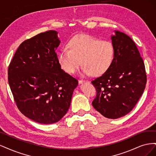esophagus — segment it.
Listing matches in <instances>:
<instances>
[{"label": "esophagus", "mask_w": 156, "mask_h": 156, "mask_svg": "<svg viewBox=\"0 0 156 156\" xmlns=\"http://www.w3.org/2000/svg\"><path fill=\"white\" fill-rule=\"evenodd\" d=\"M84 83H89V81H83V80H79V84H83Z\"/></svg>", "instance_id": "1"}]
</instances>
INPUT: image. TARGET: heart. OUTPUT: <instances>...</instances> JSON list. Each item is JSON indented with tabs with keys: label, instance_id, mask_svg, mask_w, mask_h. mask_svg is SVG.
Returning a JSON list of instances; mask_svg holds the SVG:
<instances>
[{
	"label": "heart",
	"instance_id": "b5f03b06",
	"mask_svg": "<svg viewBox=\"0 0 156 156\" xmlns=\"http://www.w3.org/2000/svg\"><path fill=\"white\" fill-rule=\"evenodd\" d=\"M68 49L64 48L58 56V63L66 72L72 74L80 64L82 76H100L110 68L115 57V48L109 41L88 34H78L69 40Z\"/></svg>",
	"mask_w": 156,
	"mask_h": 156
}]
</instances>
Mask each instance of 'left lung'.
<instances>
[{
    "label": "left lung",
    "instance_id": "left-lung-1",
    "mask_svg": "<svg viewBox=\"0 0 156 156\" xmlns=\"http://www.w3.org/2000/svg\"><path fill=\"white\" fill-rule=\"evenodd\" d=\"M111 36L115 57L110 68L92 81L97 91L92 101L95 109L107 119H116L129 113L144 90V64L135 42L119 30Z\"/></svg>",
    "mask_w": 156,
    "mask_h": 156
}]
</instances>
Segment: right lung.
Segmentation results:
<instances>
[{
	"mask_svg": "<svg viewBox=\"0 0 156 156\" xmlns=\"http://www.w3.org/2000/svg\"><path fill=\"white\" fill-rule=\"evenodd\" d=\"M60 44L56 31L40 33L23 42L9 65L8 83L19 110L37 123L62 119L78 85L58 63Z\"/></svg>",
	"mask_w": 156,
	"mask_h": 156,
	"instance_id": "right-lung-1",
	"label": "right lung"
}]
</instances>
